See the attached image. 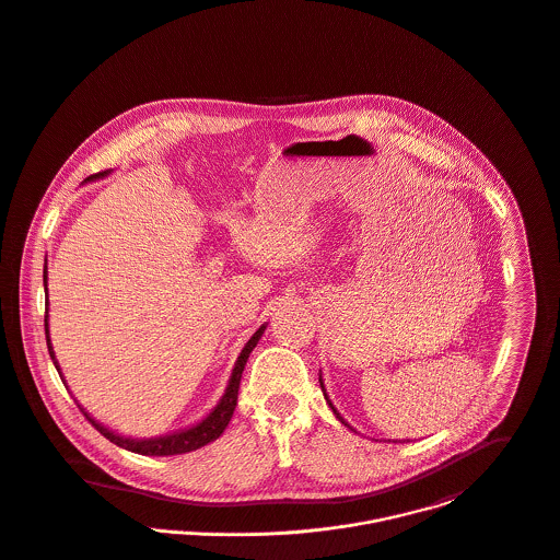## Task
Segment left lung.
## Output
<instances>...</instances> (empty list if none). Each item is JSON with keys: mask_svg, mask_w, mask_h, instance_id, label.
Instances as JSON below:
<instances>
[{"mask_svg": "<svg viewBox=\"0 0 560 560\" xmlns=\"http://www.w3.org/2000/svg\"><path fill=\"white\" fill-rule=\"evenodd\" d=\"M320 387H323V392H325V385H323V381H320ZM325 398H327V402H329V405H331V400H329V396H327V394H325ZM331 409H334V413H336L337 420H339V422H341V424H343V427H348V424H346V422H343V418H341V416H339V413H337L336 407H334V405H331Z\"/></svg>", "mask_w": 560, "mask_h": 560, "instance_id": "8db88e82", "label": "left lung"}]
</instances>
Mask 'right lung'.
<instances>
[{"label": "right lung", "mask_w": 560, "mask_h": 560, "mask_svg": "<svg viewBox=\"0 0 560 560\" xmlns=\"http://www.w3.org/2000/svg\"><path fill=\"white\" fill-rule=\"evenodd\" d=\"M97 175H104V173H97ZM97 175H91L89 179H93V177H97ZM43 283H47V268L43 270ZM45 320H47V316H45ZM45 327H47V325H45ZM264 329H266V327H259V329L253 334V337L246 341L244 350L240 352V357H237V361H235V368H233V374H231V381H229V387H226L223 400L219 402V407H217L201 424H197V427H192V429H188V431L173 433V435L158 438V440H140V442H138V440H127V438L114 435L108 429H104L102 424H97L82 407H80V409H82V413L86 416V420H89L106 440H110L116 446L125 447V450H129V452H138V454H147V456H171V454H184V452H192V450H197V447L206 446V444H210V442H214V440H219V438L223 435V431L226 429L231 416H233V409H235V405H237V389H240L242 370H244V365H246V359H248L250 350L257 346L259 337L264 334ZM45 334H47L49 357L54 359V350H51V346H49V331L45 329ZM54 363H56V361H54ZM56 370H58V363H56Z\"/></svg>", "instance_id": "right-lung-1"}]
</instances>
